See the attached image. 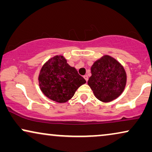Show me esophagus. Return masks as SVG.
I'll list each match as a JSON object with an SVG mask.
<instances>
[{
  "label": "esophagus",
  "instance_id": "obj_1",
  "mask_svg": "<svg viewBox=\"0 0 152 152\" xmlns=\"http://www.w3.org/2000/svg\"><path fill=\"white\" fill-rule=\"evenodd\" d=\"M83 78H85L86 81H88V75H85V76H83Z\"/></svg>",
  "mask_w": 152,
  "mask_h": 152
}]
</instances>
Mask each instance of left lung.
<instances>
[{
  "instance_id": "1",
  "label": "left lung",
  "mask_w": 152,
  "mask_h": 152,
  "mask_svg": "<svg viewBox=\"0 0 152 152\" xmlns=\"http://www.w3.org/2000/svg\"><path fill=\"white\" fill-rule=\"evenodd\" d=\"M91 74L88 84L99 100L109 102L124 92L127 76L124 66L114 57L104 55L95 61Z\"/></svg>"
}]
</instances>
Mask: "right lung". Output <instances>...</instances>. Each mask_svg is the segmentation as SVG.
<instances>
[{"label":"right lung","instance_id":"right-lung-1","mask_svg":"<svg viewBox=\"0 0 152 152\" xmlns=\"http://www.w3.org/2000/svg\"><path fill=\"white\" fill-rule=\"evenodd\" d=\"M38 83L46 97L57 102L64 103L72 99L76 90L86 81L74 67L67 64L62 55H56L42 66Z\"/></svg>","mask_w":152,"mask_h":152}]
</instances>
